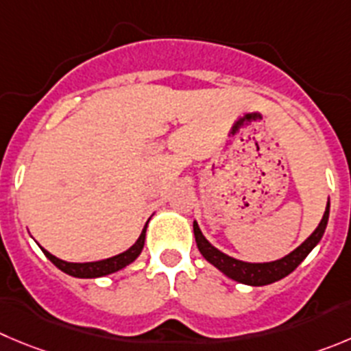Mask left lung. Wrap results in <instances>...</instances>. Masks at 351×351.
I'll return each instance as SVG.
<instances>
[{
    "instance_id": "1",
    "label": "left lung",
    "mask_w": 351,
    "mask_h": 351,
    "mask_svg": "<svg viewBox=\"0 0 351 351\" xmlns=\"http://www.w3.org/2000/svg\"><path fill=\"white\" fill-rule=\"evenodd\" d=\"M327 220H329V202H327L322 220H320L319 227L313 230V234L310 235L303 244L298 245L293 253L280 258V260L268 261V263H247V261L235 260V258L221 253L220 250H216L215 245L209 244L208 239L202 235L197 221H194V235L202 256H204L209 263L215 265L218 270L223 271L227 277H230L232 280H237V282L241 284H247V286H267V284L277 282V280L284 279L286 275H289L291 271L296 270L298 265H300L304 258L308 256L310 251L320 242L324 232H326Z\"/></svg>"
}]
</instances>
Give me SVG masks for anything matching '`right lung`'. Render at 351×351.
Segmentation results:
<instances>
[{"instance_id": "obj_1", "label": "right lung", "mask_w": 351, "mask_h": 351, "mask_svg": "<svg viewBox=\"0 0 351 351\" xmlns=\"http://www.w3.org/2000/svg\"><path fill=\"white\" fill-rule=\"evenodd\" d=\"M149 223V221H147ZM147 223L143 227L142 234L136 239V242L131 245L130 250L124 251V253L116 254L112 258H107V260L100 261H88V263H69V261L58 260L57 256H53L51 253H48L47 250L41 251L45 253V256L51 261L57 268H60L62 271H65L67 275H72V277H77V279H95V277H104V275L114 274V271L121 270L126 265L133 263V261L138 258V254L142 253L143 244H145V232H147Z\"/></svg>"}]
</instances>
